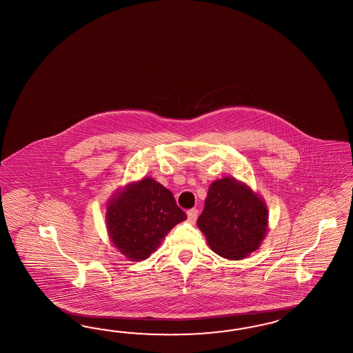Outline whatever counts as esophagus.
<instances>
[{
	"instance_id": "34e87169",
	"label": "esophagus",
	"mask_w": 353,
	"mask_h": 353,
	"mask_svg": "<svg viewBox=\"0 0 353 353\" xmlns=\"http://www.w3.org/2000/svg\"><path fill=\"white\" fill-rule=\"evenodd\" d=\"M199 210L198 209H195V208H192V209H190L188 210V219H189L190 223H194L195 221H196V218H198Z\"/></svg>"
}]
</instances>
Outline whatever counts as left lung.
Listing matches in <instances>:
<instances>
[{
  "instance_id": "8db88e82",
  "label": "left lung",
  "mask_w": 353,
  "mask_h": 353,
  "mask_svg": "<svg viewBox=\"0 0 353 353\" xmlns=\"http://www.w3.org/2000/svg\"><path fill=\"white\" fill-rule=\"evenodd\" d=\"M198 227L219 256L240 260L264 240L268 209L246 185L225 177L210 185Z\"/></svg>"
}]
</instances>
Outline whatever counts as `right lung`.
Wrapping results in <instances>:
<instances>
[{
  "label": "right lung",
  "instance_id": "add662e5",
  "mask_svg": "<svg viewBox=\"0 0 353 353\" xmlns=\"http://www.w3.org/2000/svg\"><path fill=\"white\" fill-rule=\"evenodd\" d=\"M186 218L172 192L149 177L128 186L107 207L113 245L135 261L149 258L164 236Z\"/></svg>",
  "mask_w": 353,
  "mask_h": 353
}]
</instances>
